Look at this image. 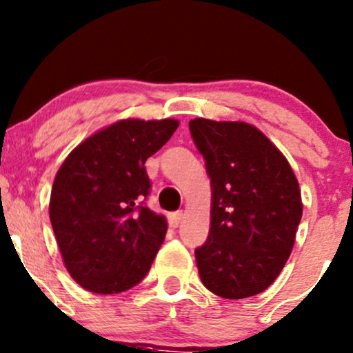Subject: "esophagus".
Wrapping results in <instances>:
<instances>
[{"instance_id": "obj_1", "label": "esophagus", "mask_w": 353, "mask_h": 353, "mask_svg": "<svg viewBox=\"0 0 353 353\" xmlns=\"http://www.w3.org/2000/svg\"><path fill=\"white\" fill-rule=\"evenodd\" d=\"M181 219H183V211H176V212H170L169 214V223L172 228L179 226Z\"/></svg>"}]
</instances>
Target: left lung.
<instances>
[{
	"instance_id": "left-lung-1",
	"label": "left lung",
	"mask_w": 353,
	"mask_h": 353,
	"mask_svg": "<svg viewBox=\"0 0 353 353\" xmlns=\"http://www.w3.org/2000/svg\"><path fill=\"white\" fill-rule=\"evenodd\" d=\"M211 177V228L196 250L203 285L241 300L265 292L295 245L300 185L276 145L246 122H189Z\"/></svg>"
}]
</instances>
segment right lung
<instances>
[{"mask_svg":"<svg viewBox=\"0 0 353 353\" xmlns=\"http://www.w3.org/2000/svg\"><path fill=\"white\" fill-rule=\"evenodd\" d=\"M179 122L119 120L77 145L58 169L50 221L68 273L88 292L114 295L141 283L168 233L150 211L145 161Z\"/></svg>","mask_w":353,"mask_h":353,"instance_id":"add662e5","label":"right lung"}]
</instances>
